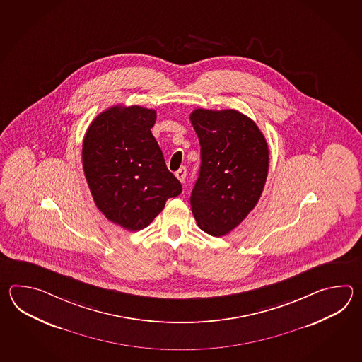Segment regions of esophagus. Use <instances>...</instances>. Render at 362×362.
I'll list each match as a JSON object with an SVG mask.
<instances>
[{"mask_svg":"<svg viewBox=\"0 0 362 362\" xmlns=\"http://www.w3.org/2000/svg\"><path fill=\"white\" fill-rule=\"evenodd\" d=\"M186 175H187V170H186L185 167H181V168L176 172V177H177L181 182H184Z\"/></svg>","mask_w":362,"mask_h":362,"instance_id":"obj_1","label":"esophagus"}]
</instances>
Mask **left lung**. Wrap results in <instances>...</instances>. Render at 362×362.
<instances>
[{"instance_id": "obj_1", "label": "left lung", "mask_w": 362, "mask_h": 362, "mask_svg": "<svg viewBox=\"0 0 362 362\" xmlns=\"http://www.w3.org/2000/svg\"><path fill=\"white\" fill-rule=\"evenodd\" d=\"M199 139V177L190 197L200 229L221 237L242 223L262 197L269 150L254 120L235 110L197 108L190 114Z\"/></svg>"}]
</instances>
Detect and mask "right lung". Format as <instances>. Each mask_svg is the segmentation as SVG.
Here are the masks:
<instances>
[{"instance_id":"obj_1","label":"right lung","mask_w":362,"mask_h":362,"mask_svg":"<svg viewBox=\"0 0 362 362\" xmlns=\"http://www.w3.org/2000/svg\"><path fill=\"white\" fill-rule=\"evenodd\" d=\"M155 122V110L117 105L93 120L83 142V168L95 206L129 231L148 226L167 199L182 192L151 133Z\"/></svg>"}]
</instances>
